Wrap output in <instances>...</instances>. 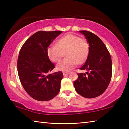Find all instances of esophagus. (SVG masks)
Here are the masks:
<instances>
[{"label":"esophagus","instance_id":"esophagus-1","mask_svg":"<svg viewBox=\"0 0 129 129\" xmlns=\"http://www.w3.org/2000/svg\"><path fill=\"white\" fill-rule=\"evenodd\" d=\"M69 73H68V72H63V75H64V76H66L67 75H68V74H69Z\"/></svg>","mask_w":129,"mask_h":129}]
</instances>
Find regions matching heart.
<instances>
[{
  "mask_svg": "<svg viewBox=\"0 0 129 129\" xmlns=\"http://www.w3.org/2000/svg\"><path fill=\"white\" fill-rule=\"evenodd\" d=\"M47 53L54 62L59 61L65 53L66 58L57 63L56 69L67 72L73 69L76 64H81L85 61L89 54V44L86 40L69 34L60 38L56 45L49 47Z\"/></svg>",
  "mask_w": 129,
  "mask_h": 129,
  "instance_id": "obj_1",
  "label": "heart"
}]
</instances>
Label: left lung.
I'll return each mask as SVG.
<instances>
[{
    "label": "left lung",
    "mask_w": 129,
    "mask_h": 129,
    "mask_svg": "<svg viewBox=\"0 0 129 129\" xmlns=\"http://www.w3.org/2000/svg\"><path fill=\"white\" fill-rule=\"evenodd\" d=\"M89 43V54L80 69L86 73H78L74 82L76 91L86 98H94L105 91L112 76L110 54L105 45L97 35L86 30L79 31Z\"/></svg>",
    "instance_id": "1"
}]
</instances>
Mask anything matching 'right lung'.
Wrapping results in <instances>:
<instances>
[{"instance_id":"obj_1","label":"right lung","mask_w":129,"mask_h":129,"mask_svg":"<svg viewBox=\"0 0 129 129\" xmlns=\"http://www.w3.org/2000/svg\"><path fill=\"white\" fill-rule=\"evenodd\" d=\"M61 31H39L24 43L19 54L17 68L19 79L26 92L34 99L45 101L60 91L61 72L50 74L55 68L47 50Z\"/></svg>"}]
</instances>
